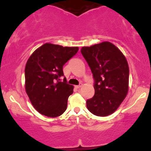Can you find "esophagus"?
I'll return each instance as SVG.
<instances>
[{"label":"esophagus","instance_id":"esophagus-1","mask_svg":"<svg viewBox=\"0 0 151 151\" xmlns=\"http://www.w3.org/2000/svg\"><path fill=\"white\" fill-rule=\"evenodd\" d=\"M82 86V83H80V84H79V85H78V86H76V88H81V87Z\"/></svg>","mask_w":151,"mask_h":151}]
</instances>
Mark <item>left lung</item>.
<instances>
[{"label":"left lung","instance_id":"left-lung-1","mask_svg":"<svg viewBox=\"0 0 151 151\" xmlns=\"http://www.w3.org/2000/svg\"><path fill=\"white\" fill-rule=\"evenodd\" d=\"M81 53L95 80V95L86 101L87 108L94 115L107 116L117 110L127 95V61L121 50L108 41L83 47Z\"/></svg>","mask_w":151,"mask_h":151}]
</instances>
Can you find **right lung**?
Instances as JSON below:
<instances>
[{"mask_svg": "<svg viewBox=\"0 0 151 151\" xmlns=\"http://www.w3.org/2000/svg\"><path fill=\"white\" fill-rule=\"evenodd\" d=\"M78 47L45 43L30 56L25 67V89L35 110L47 117L59 116L66 110L73 86L67 83L63 67L77 53Z\"/></svg>", "mask_w": 151, "mask_h": 151, "instance_id": "obj_1", "label": "right lung"}]
</instances>
